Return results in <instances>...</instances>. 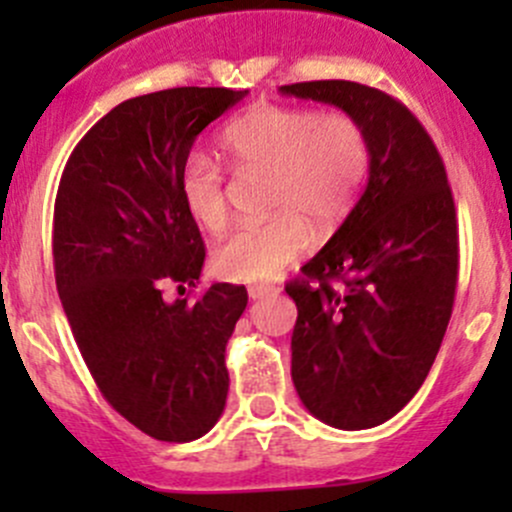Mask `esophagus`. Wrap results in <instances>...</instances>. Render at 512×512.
<instances>
[{
	"label": "esophagus",
	"mask_w": 512,
	"mask_h": 512,
	"mask_svg": "<svg viewBox=\"0 0 512 512\" xmlns=\"http://www.w3.org/2000/svg\"><path fill=\"white\" fill-rule=\"evenodd\" d=\"M247 292H250L252 299H262V297H267V294H275L277 289L275 287H265V285H252L250 289H247Z\"/></svg>",
	"instance_id": "obj_1"
}]
</instances>
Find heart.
<instances>
[{"mask_svg": "<svg viewBox=\"0 0 512 512\" xmlns=\"http://www.w3.org/2000/svg\"><path fill=\"white\" fill-rule=\"evenodd\" d=\"M223 148L242 175H270L272 218L232 232L215 252V270L232 282H267L304 255L312 227L337 225L352 208L369 165V141L342 111L262 103L232 121ZM185 210L205 230L227 223L225 175L205 156H190L180 173Z\"/></svg>", "mask_w": 512, "mask_h": 512, "instance_id": "obj_1", "label": "heart"}]
</instances>
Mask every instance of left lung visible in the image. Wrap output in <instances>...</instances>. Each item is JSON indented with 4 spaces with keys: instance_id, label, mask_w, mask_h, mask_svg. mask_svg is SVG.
Wrapping results in <instances>:
<instances>
[{
    "instance_id": "left-lung-1",
    "label": "left lung",
    "mask_w": 512,
    "mask_h": 512,
    "mask_svg": "<svg viewBox=\"0 0 512 512\" xmlns=\"http://www.w3.org/2000/svg\"><path fill=\"white\" fill-rule=\"evenodd\" d=\"M280 94L342 108L369 141V180L339 230L285 287L297 304L292 381L307 411L342 431L399 414L426 381L458 282L446 168L404 103L354 81ZM338 285L334 286L333 282Z\"/></svg>"
}]
</instances>
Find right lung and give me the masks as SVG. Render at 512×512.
I'll list each match as a JSON object with an SVG mask.
<instances>
[{
	"mask_svg": "<svg viewBox=\"0 0 512 512\" xmlns=\"http://www.w3.org/2000/svg\"><path fill=\"white\" fill-rule=\"evenodd\" d=\"M247 96L180 89L128 98L71 153L54 205V275L81 356L103 399L158 441L205 436L225 411V347L247 289L218 282L198 299L205 262L180 173L208 123Z\"/></svg>",
	"mask_w": 512,
	"mask_h": 512,
	"instance_id": "right-lung-1",
	"label": "right lung"
}]
</instances>
